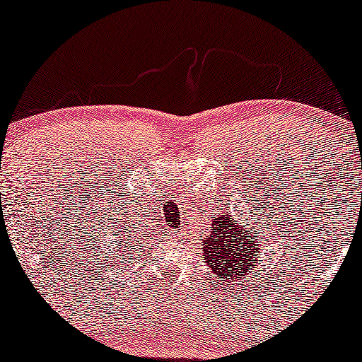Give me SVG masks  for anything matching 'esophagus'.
<instances>
[{
    "instance_id": "obj_1",
    "label": "esophagus",
    "mask_w": 362,
    "mask_h": 362,
    "mask_svg": "<svg viewBox=\"0 0 362 362\" xmlns=\"http://www.w3.org/2000/svg\"><path fill=\"white\" fill-rule=\"evenodd\" d=\"M175 237H177V239H180V237H182V235H180V232H177V233H175Z\"/></svg>"
}]
</instances>
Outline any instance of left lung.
<instances>
[{
  "label": "left lung",
  "mask_w": 362,
  "mask_h": 362,
  "mask_svg": "<svg viewBox=\"0 0 362 362\" xmlns=\"http://www.w3.org/2000/svg\"><path fill=\"white\" fill-rule=\"evenodd\" d=\"M256 223V221H254ZM211 232L201 237V251L204 261L220 281L240 280L254 272L259 263L261 244L252 237V228L235 223L230 213H221L211 220Z\"/></svg>",
  "instance_id": "obj_1"
}]
</instances>
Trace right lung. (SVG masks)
<instances>
[{"mask_svg":"<svg viewBox=\"0 0 362 362\" xmlns=\"http://www.w3.org/2000/svg\"><path fill=\"white\" fill-rule=\"evenodd\" d=\"M118 238L121 239L120 245L117 244ZM115 244L120 245V254H117V256H120V259H125V257L122 256L123 253H125L126 256H130V254H129V251H127V249H134V244H132V242H130V235H127L125 239H123V237H118V235H117V239H115Z\"/></svg>","mask_w":362,"mask_h":362,"instance_id":"right-lung-1","label":"right lung"}]
</instances>
